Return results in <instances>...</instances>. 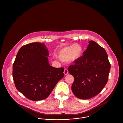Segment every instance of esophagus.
<instances>
[{"label":"esophagus","instance_id":"esophagus-1","mask_svg":"<svg viewBox=\"0 0 123 123\" xmlns=\"http://www.w3.org/2000/svg\"><path fill=\"white\" fill-rule=\"evenodd\" d=\"M63 73H64V74L66 75H67V74H68L69 72H68V70H67V69H65Z\"/></svg>","mask_w":123,"mask_h":123}]
</instances>
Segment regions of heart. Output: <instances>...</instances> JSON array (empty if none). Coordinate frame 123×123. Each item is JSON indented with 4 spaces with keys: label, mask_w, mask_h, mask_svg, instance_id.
<instances>
[{
    "label": "heart",
    "mask_w": 123,
    "mask_h": 123,
    "mask_svg": "<svg viewBox=\"0 0 123 123\" xmlns=\"http://www.w3.org/2000/svg\"><path fill=\"white\" fill-rule=\"evenodd\" d=\"M83 49L82 47L77 44L65 47L60 49L57 53V57L61 60L72 62L78 61L82 56Z\"/></svg>",
    "instance_id": "heart-1"
}]
</instances>
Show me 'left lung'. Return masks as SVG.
I'll return each instance as SVG.
<instances>
[{
	"mask_svg": "<svg viewBox=\"0 0 123 123\" xmlns=\"http://www.w3.org/2000/svg\"><path fill=\"white\" fill-rule=\"evenodd\" d=\"M69 66V73L74 78L72 90L81 99H88L98 94L106 84L111 64L104 48L96 42L89 41L83 55Z\"/></svg>",
	"mask_w": 123,
	"mask_h": 123,
	"instance_id": "obj_1",
	"label": "left lung"
}]
</instances>
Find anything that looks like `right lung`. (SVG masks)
I'll return each mask as SVG.
<instances>
[{
    "label": "right lung",
    "mask_w": 123,
    "mask_h": 123,
    "mask_svg": "<svg viewBox=\"0 0 123 123\" xmlns=\"http://www.w3.org/2000/svg\"><path fill=\"white\" fill-rule=\"evenodd\" d=\"M45 44L33 42L19 49L13 65V78L17 89L28 99L47 98L64 76V68L49 65Z\"/></svg>",
    "instance_id": "add662e5"
}]
</instances>
